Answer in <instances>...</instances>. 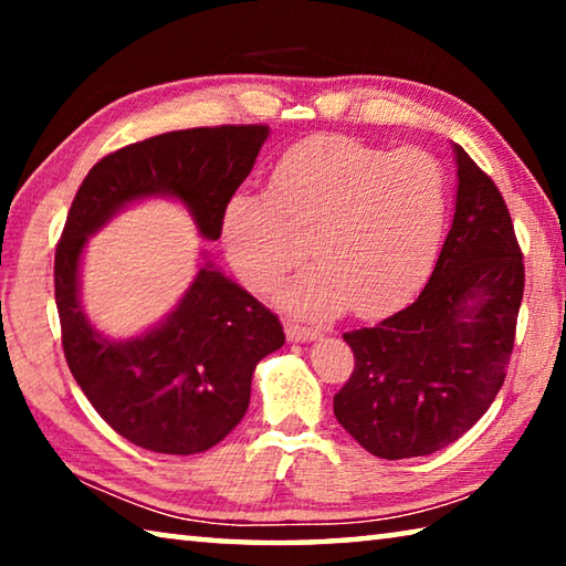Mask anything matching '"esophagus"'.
Masks as SVG:
<instances>
[{
  "label": "esophagus",
  "mask_w": 566,
  "mask_h": 566,
  "mask_svg": "<svg viewBox=\"0 0 566 566\" xmlns=\"http://www.w3.org/2000/svg\"><path fill=\"white\" fill-rule=\"evenodd\" d=\"M284 329H286V337L292 342H314L319 337V329L304 327V324H296V322H286Z\"/></svg>",
  "instance_id": "obj_1"
}]
</instances>
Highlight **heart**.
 Instances as JSON below:
<instances>
[{
  "label": "heart",
  "mask_w": 566,
  "mask_h": 566,
  "mask_svg": "<svg viewBox=\"0 0 566 566\" xmlns=\"http://www.w3.org/2000/svg\"><path fill=\"white\" fill-rule=\"evenodd\" d=\"M447 217V177L424 149L312 139L280 159L272 191H239L224 244L239 276L266 292L306 254L280 292L290 310L377 314L424 280Z\"/></svg>",
  "instance_id": "1"
}]
</instances>
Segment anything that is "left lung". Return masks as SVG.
I'll list each match as a JSON object with an SVG mask.
<instances>
[{
  "label": "left lung",
  "instance_id": "left-lung-1",
  "mask_svg": "<svg viewBox=\"0 0 566 566\" xmlns=\"http://www.w3.org/2000/svg\"><path fill=\"white\" fill-rule=\"evenodd\" d=\"M454 155V219L424 290L391 317L344 332L354 369L334 417L381 459L432 454L469 432L514 349L524 262L510 209L462 147Z\"/></svg>",
  "mask_w": 566,
  "mask_h": 566
}]
</instances>
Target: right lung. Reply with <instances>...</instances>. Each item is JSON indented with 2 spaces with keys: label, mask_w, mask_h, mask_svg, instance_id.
Returning a JSON list of instances; mask_svg holds the SVG:
<instances>
[{
  "label": "right lung",
  "mask_w": 566,
  "mask_h": 566,
  "mask_svg": "<svg viewBox=\"0 0 566 566\" xmlns=\"http://www.w3.org/2000/svg\"><path fill=\"white\" fill-rule=\"evenodd\" d=\"M266 124L167 132L102 157L84 177L54 252V300L72 377L97 415L132 444L199 454L242 421L254 367L284 344L280 317L205 264L177 310L142 337L112 342L80 306L87 237L124 205L175 197L199 234L219 239L227 205L249 177Z\"/></svg>",
  "instance_id": "add662e5"
}]
</instances>
